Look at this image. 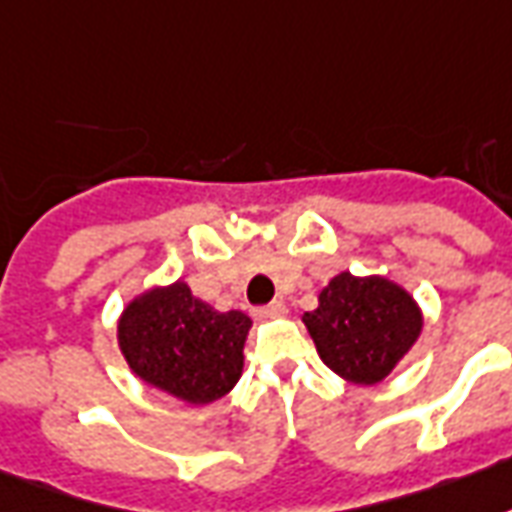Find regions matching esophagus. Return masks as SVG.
Returning <instances> with one entry per match:
<instances>
[{"label": "esophagus", "instance_id": "34e87169", "mask_svg": "<svg viewBox=\"0 0 512 512\" xmlns=\"http://www.w3.org/2000/svg\"><path fill=\"white\" fill-rule=\"evenodd\" d=\"M256 316H259V319H278V316H286V305H283L281 300H275V302H270V305L259 308V311H256Z\"/></svg>", "mask_w": 512, "mask_h": 512}]
</instances>
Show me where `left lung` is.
<instances>
[{
  "instance_id": "obj_1",
  "label": "left lung",
  "mask_w": 512,
  "mask_h": 512,
  "mask_svg": "<svg viewBox=\"0 0 512 512\" xmlns=\"http://www.w3.org/2000/svg\"><path fill=\"white\" fill-rule=\"evenodd\" d=\"M302 322L322 363L363 387L393 374L423 333V311L401 283L352 272H338Z\"/></svg>"
}]
</instances>
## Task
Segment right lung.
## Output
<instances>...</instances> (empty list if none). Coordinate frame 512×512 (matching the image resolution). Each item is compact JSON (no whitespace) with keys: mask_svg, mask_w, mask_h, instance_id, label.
<instances>
[{"mask_svg":"<svg viewBox=\"0 0 512 512\" xmlns=\"http://www.w3.org/2000/svg\"><path fill=\"white\" fill-rule=\"evenodd\" d=\"M251 316L215 311L185 281L149 286L122 308L119 352L149 387L190 406L218 401L240 382Z\"/></svg>","mask_w":512,"mask_h":512,"instance_id":"1","label":"right lung"}]
</instances>
